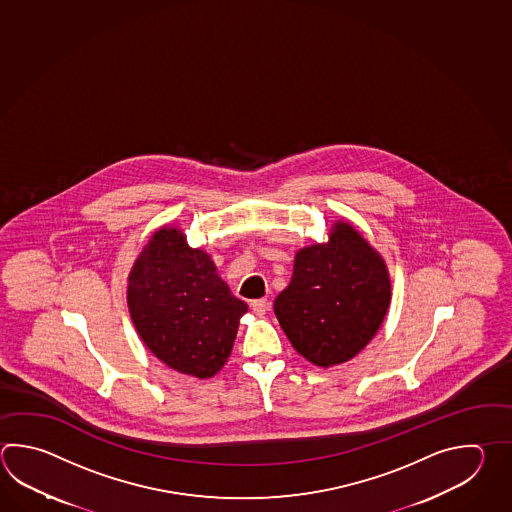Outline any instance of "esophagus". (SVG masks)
<instances>
[{
	"label": "esophagus",
	"mask_w": 512,
	"mask_h": 512,
	"mask_svg": "<svg viewBox=\"0 0 512 512\" xmlns=\"http://www.w3.org/2000/svg\"><path fill=\"white\" fill-rule=\"evenodd\" d=\"M251 310L257 315H264V313L270 310V301L266 299H257V301H251Z\"/></svg>",
	"instance_id": "obj_1"
}]
</instances>
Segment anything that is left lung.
I'll return each mask as SVG.
<instances>
[{
  "label": "left lung",
  "instance_id": "obj_1",
  "mask_svg": "<svg viewBox=\"0 0 512 512\" xmlns=\"http://www.w3.org/2000/svg\"><path fill=\"white\" fill-rule=\"evenodd\" d=\"M390 304L383 259L345 222L297 253L273 310L293 348L317 366L345 363L376 335Z\"/></svg>",
  "mask_w": 512,
  "mask_h": 512
}]
</instances>
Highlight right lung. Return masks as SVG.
<instances>
[{"label":"right lung","mask_w":512,"mask_h":512,"mask_svg":"<svg viewBox=\"0 0 512 512\" xmlns=\"http://www.w3.org/2000/svg\"><path fill=\"white\" fill-rule=\"evenodd\" d=\"M127 303L147 348L169 368L200 379L224 366L248 312L208 253L191 250L175 228L158 230L136 259Z\"/></svg>","instance_id":"right-lung-1"}]
</instances>
